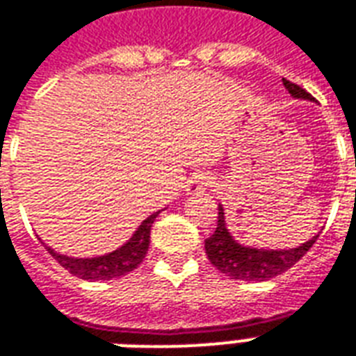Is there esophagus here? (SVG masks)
<instances>
[{
	"label": "esophagus",
	"instance_id": "esophagus-1",
	"mask_svg": "<svg viewBox=\"0 0 356 356\" xmlns=\"http://www.w3.org/2000/svg\"><path fill=\"white\" fill-rule=\"evenodd\" d=\"M213 184V177H209V175L202 173V175H197V177H194L190 181L186 192L192 194V196H197V194H202V192H205L207 188H211Z\"/></svg>",
	"mask_w": 356,
	"mask_h": 356
}]
</instances>
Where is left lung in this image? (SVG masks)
<instances>
[{
	"label": "left lung",
	"instance_id": "obj_1",
	"mask_svg": "<svg viewBox=\"0 0 356 356\" xmlns=\"http://www.w3.org/2000/svg\"><path fill=\"white\" fill-rule=\"evenodd\" d=\"M284 86L295 99L314 100V97L306 89L286 80V78H284ZM316 238L317 235L310 238L308 243L300 244L298 248H289V250H263V248L241 246L233 241V237L226 229L224 209L222 205H218L216 229L205 241V254H207L209 261L226 276H232L235 280L263 282L270 280V278L286 273L287 268H291L314 246Z\"/></svg>",
	"mask_w": 356,
	"mask_h": 356
}]
</instances>
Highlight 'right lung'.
<instances>
[{
    "mask_svg": "<svg viewBox=\"0 0 356 356\" xmlns=\"http://www.w3.org/2000/svg\"><path fill=\"white\" fill-rule=\"evenodd\" d=\"M156 216H159V213L151 214L149 218H145L129 243L121 246L119 250L112 252V254H106V256L91 257V259H76V257L61 256L51 248H48V252L61 267L67 268L70 275L78 276L81 280L95 282L119 278V276L129 275L130 270H134L143 261V257L149 250L151 227H153V222Z\"/></svg>",
    "mask_w": 356,
    "mask_h": 356,
    "instance_id": "obj_1",
    "label": "right lung"
}]
</instances>
